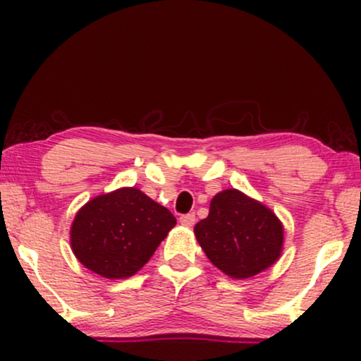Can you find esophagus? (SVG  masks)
I'll return each mask as SVG.
<instances>
[{
    "label": "esophagus",
    "mask_w": 361,
    "mask_h": 361,
    "mask_svg": "<svg viewBox=\"0 0 361 361\" xmlns=\"http://www.w3.org/2000/svg\"><path fill=\"white\" fill-rule=\"evenodd\" d=\"M195 221H197V219H195V214H185L180 217L181 226H185V227H192Z\"/></svg>",
    "instance_id": "34e87169"
}]
</instances>
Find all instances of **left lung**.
I'll return each instance as SVG.
<instances>
[{
  "label": "left lung",
  "instance_id": "8db88e82",
  "mask_svg": "<svg viewBox=\"0 0 361 361\" xmlns=\"http://www.w3.org/2000/svg\"><path fill=\"white\" fill-rule=\"evenodd\" d=\"M195 235L212 264L231 279H250L270 268L283 247V226L268 207L231 188L210 202Z\"/></svg>",
  "mask_w": 361,
  "mask_h": 361
}]
</instances>
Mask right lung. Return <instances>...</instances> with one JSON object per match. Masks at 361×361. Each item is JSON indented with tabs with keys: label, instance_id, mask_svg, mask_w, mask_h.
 Masks as SVG:
<instances>
[{
	"label": "right lung",
	"instance_id": "1",
	"mask_svg": "<svg viewBox=\"0 0 361 361\" xmlns=\"http://www.w3.org/2000/svg\"><path fill=\"white\" fill-rule=\"evenodd\" d=\"M175 226L166 207L137 188H118L81 207L71 226V247L97 275L127 279L151 259Z\"/></svg>",
	"mask_w": 361,
	"mask_h": 361
}]
</instances>
